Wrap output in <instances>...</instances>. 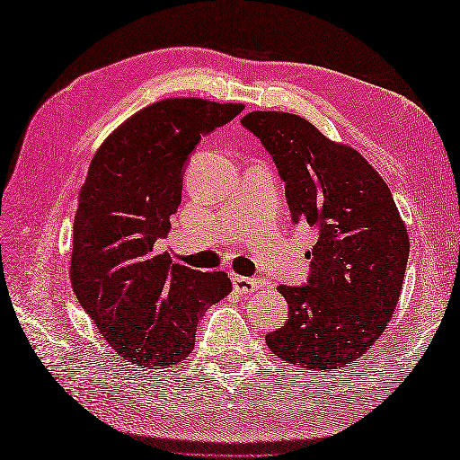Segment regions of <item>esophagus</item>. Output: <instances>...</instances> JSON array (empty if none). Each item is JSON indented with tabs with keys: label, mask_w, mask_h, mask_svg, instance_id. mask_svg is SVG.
<instances>
[{
	"label": "esophagus",
	"mask_w": 460,
	"mask_h": 460,
	"mask_svg": "<svg viewBox=\"0 0 460 460\" xmlns=\"http://www.w3.org/2000/svg\"><path fill=\"white\" fill-rule=\"evenodd\" d=\"M231 280H233V287H235L241 292V295H249V292H255L259 288V280L257 279L233 275Z\"/></svg>",
	"instance_id": "esophagus-1"
}]
</instances>
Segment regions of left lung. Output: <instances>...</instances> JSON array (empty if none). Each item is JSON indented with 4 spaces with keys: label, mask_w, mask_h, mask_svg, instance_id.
Here are the masks:
<instances>
[{
    "label": "left lung",
    "mask_w": 460,
    "mask_h": 460,
    "mask_svg": "<svg viewBox=\"0 0 460 460\" xmlns=\"http://www.w3.org/2000/svg\"><path fill=\"white\" fill-rule=\"evenodd\" d=\"M241 124L272 155L292 223L318 231L306 285H280L285 326L267 346L312 374L356 364L384 334L402 295L409 237L394 195L364 155L288 112H249Z\"/></svg>",
    "instance_id": "obj_1"
}]
</instances>
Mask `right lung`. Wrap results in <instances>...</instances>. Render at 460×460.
<instances>
[{
    "instance_id": "add662e5",
    "label": "right lung",
    "mask_w": 460,
    "mask_h": 460,
    "mask_svg": "<svg viewBox=\"0 0 460 460\" xmlns=\"http://www.w3.org/2000/svg\"><path fill=\"white\" fill-rule=\"evenodd\" d=\"M243 109L203 99L154 102L119 126L91 162L73 225L71 285L104 340L136 366L183 361L205 310L231 292L225 272L178 265L154 245L172 227L195 146Z\"/></svg>"
}]
</instances>
